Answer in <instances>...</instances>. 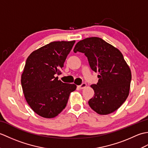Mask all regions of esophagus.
I'll return each instance as SVG.
<instances>
[{"label":"esophagus","mask_w":148,"mask_h":148,"mask_svg":"<svg viewBox=\"0 0 148 148\" xmlns=\"http://www.w3.org/2000/svg\"><path fill=\"white\" fill-rule=\"evenodd\" d=\"M86 87V83H82L81 84V85H79V86H77V88H79L80 90H82V89H84V88H85Z\"/></svg>","instance_id":"34e87169"}]
</instances>
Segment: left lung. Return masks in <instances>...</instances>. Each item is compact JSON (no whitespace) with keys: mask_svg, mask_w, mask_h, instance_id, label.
<instances>
[{"mask_svg":"<svg viewBox=\"0 0 148 148\" xmlns=\"http://www.w3.org/2000/svg\"><path fill=\"white\" fill-rule=\"evenodd\" d=\"M83 53L92 70L99 72L98 83L91 87L93 97L88 104L99 114L117 110L129 94L131 71L118 49L99 37H92L78 42L74 52Z\"/></svg>","mask_w":148,"mask_h":148,"instance_id":"8db88e82","label":"left lung"}]
</instances>
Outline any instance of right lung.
Listing matches in <instances>:
<instances>
[{
    "instance_id": "right-lung-1",
    "label": "right lung",
    "mask_w": 148,
    "mask_h": 148,
    "mask_svg": "<svg viewBox=\"0 0 148 148\" xmlns=\"http://www.w3.org/2000/svg\"><path fill=\"white\" fill-rule=\"evenodd\" d=\"M72 41H54L34 51L27 58L21 74L22 89L28 104L46 118L58 115L67 105L74 84L64 83L55 77L73 47Z\"/></svg>"
}]
</instances>
